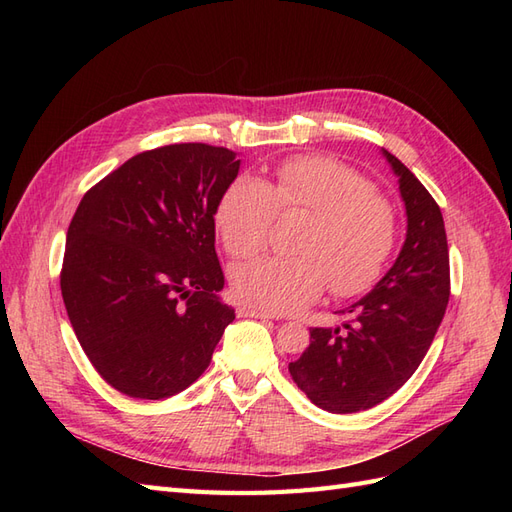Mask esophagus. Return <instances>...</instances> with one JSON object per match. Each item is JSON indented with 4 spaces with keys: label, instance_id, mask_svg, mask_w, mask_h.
Listing matches in <instances>:
<instances>
[{
    "label": "esophagus",
    "instance_id": "34e87169",
    "mask_svg": "<svg viewBox=\"0 0 512 512\" xmlns=\"http://www.w3.org/2000/svg\"><path fill=\"white\" fill-rule=\"evenodd\" d=\"M237 314H239V318H260V320L275 318V314H269V312H265V309L254 307V305H243V307H239Z\"/></svg>",
    "mask_w": 512,
    "mask_h": 512
}]
</instances>
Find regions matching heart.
Returning a JSON list of instances; mask_svg holds the SVG:
<instances>
[{
    "instance_id": "b5f03b06",
    "label": "heart",
    "mask_w": 512,
    "mask_h": 512,
    "mask_svg": "<svg viewBox=\"0 0 512 512\" xmlns=\"http://www.w3.org/2000/svg\"><path fill=\"white\" fill-rule=\"evenodd\" d=\"M280 211L314 215L299 245L303 256H265L232 275L239 297L265 312H297L329 282L339 297L359 294L378 280L393 252L397 218L391 200L335 158L299 156L277 166L267 183L232 181L218 207L226 250L235 258L256 256Z\"/></svg>"
}]
</instances>
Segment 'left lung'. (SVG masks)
<instances>
[{
  "mask_svg": "<svg viewBox=\"0 0 512 512\" xmlns=\"http://www.w3.org/2000/svg\"><path fill=\"white\" fill-rule=\"evenodd\" d=\"M399 179L408 230L395 265L333 329H309V346L288 365L292 380L318 408L352 414L401 389L436 337L451 294L442 211L410 170L382 149Z\"/></svg>",
  "mask_w": 512,
  "mask_h": 512,
  "instance_id": "left-lung-1",
  "label": "left lung"
}]
</instances>
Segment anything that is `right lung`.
<instances>
[{
  "label": "right lung",
  "instance_id": "right-lung-1",
  "mask_svg": "<svg viewBox=\"0 0 512 512\" xmlns=\"http://www.w3.org/2000/svg\"><path fill=\"white\" fill-rule=\"evenodd\" d=\"M239 164L235 151L205 143L143 151L76 209L61 297L87 359L119 393L188 389L235 320L220 299L215 213Z\"/></svg>",
  "mask_w": 512,
  "mask_h": 512
}]
</instances>
